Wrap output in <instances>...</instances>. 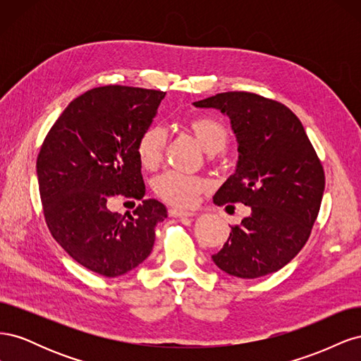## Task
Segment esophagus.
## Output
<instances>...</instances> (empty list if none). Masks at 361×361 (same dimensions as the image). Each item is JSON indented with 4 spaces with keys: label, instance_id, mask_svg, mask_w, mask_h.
Returning <instances> with one entry per match:
<instances>
[{
    "label": "esophagus",
    "instance_id": "1",
    "mask_svg": "<svg viewBox=\"0 0 361 361\" xmlns=\"http://www.w3.org/2000/svg\"><path fill=\"white\" fill-rule=\"evenodd\" d=\"M169 215L174 218H187V216H192L194 212L179 209V207H171V209H169Z\"/></svg>",
    "mask_w": 361,
    "mask_h": 361
}]
</instances>
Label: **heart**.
Segmentation results:
<instances>
[{
	"label": "heart",
	"mask_w": 361,
	"mask_h": 361,
	"mask_svg": "<svg viewBox=\"0 0 361 361\" xmlns=\"http://www.w3.org/2000/svg\"><path fill=\"white\" fill-rule=\"evenodd\" d=\"M188 129L199 140L207 154H220L227 146L228 133L223 123L207 117H194L188 122ZM167 146V134L162 126L152 125L146 128L137 141V157L145 169H157ZM159 199L174 206L190 207L197 200L199 194L207 190V183L200 178L185 176L176 171L161 174L154 182Z\"/></svg>",
	"instance_id": "obj_1"
}]
</instances>
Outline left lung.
I'll list each match as a JSON object with an SVG mask.
<instances>
[{"instance_id":"1","label":"left lung","mask_w":361,"mask_h":361,"mask_svg":"<svg viewBox=\"0 0 361 361\" xmlns=\"http://www.w3.org/2000/svg\"><path fill=\"white\" fill-rule=\"evenodd\" d=\"M231 118L236 170L214 195L218 206L243 203L251 214L232 226L215 265L239 279H257L288 265L307 243L325 188L322 164L286 105L248 92L194 102Z\"/></svg>"}]
</instances>
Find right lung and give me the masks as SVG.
Segmentation results:
<instances>
[{
  "label": "right lung",
  "instance_id": "1",
  "mask_svg": "<svg viewBox=\"0 0 361 361\" xmlns=\"http://www.w3.org/2000/svg\"><path fill=\"white\" fill-rule=\"evenodd\" d=\"M166 93L140 87H96L73 99L52 125L37 157L43 215L54 239L80 265L118 277L145 262L167 209L145 200L137 141ZM122 193L141 200L134 216L106 203Z\"/></svg>",
  "mask_w": 361,
  "mask_h": 361
}]
</instances>
